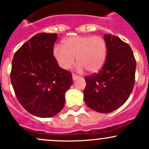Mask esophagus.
Wrapping results in <instances>:
<instances>
[{
  "mask_svg": "<svg viewBox=\"0 0 149 149\" xmlns=\"http://www.w3.org/2000/svg\"><path fill=\"white\" fill-rule=\"evenodd\" d=\"M72 78H73V81H76V80L80 78V76H78V75L73 74L72 75Z\"/></svg>",
  "mask_w": 149,
  "mask_h": 149,
  "instance_id": "1",
  "label": "esophagus"
}]
</instances>
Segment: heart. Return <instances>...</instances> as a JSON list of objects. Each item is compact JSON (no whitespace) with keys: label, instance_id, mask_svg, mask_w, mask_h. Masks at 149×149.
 Wrapping results in <instances>:
<instances>
[{"label":"heart","instance_id":"1","mask_svg":"<svg viewBox=\"0 0 149 149\" xmlns=\"http://www.w3.org/2000/svg\"><path fill=\"white\" fill-rule=\"evenodd\" d=\"M63 46L54 47V56L61 68L68 70L78 62V71L98 72L107 57V44L100 36H74L63 41Z\"/></svg>","mask_w":149,"mask_h":149}]
</instances>
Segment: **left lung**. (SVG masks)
Segmentation results:
<instances>
[{
    "label": "left lung",
    "mask_w": 149,
    "mask_h": 149,
    "mask_svg": "<svg viewBox=\"0 0 149 149\" xmlns=\"http://www.w3.org/2000/svg\"><path fill=\"white\" fill-rule=\"evenodd\" d=\"M107 57L97 74L85 78L83 95L88 107L109 113L121 107L130 97L135 81L136 60L129 45L111 35H104Z\"/></svg>",
    "instance_id": "obj_1"
}]
</instances>
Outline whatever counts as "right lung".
<instances>
[{"label":"right lung","mask_w":149,"mask_h":149,"mask_svg":"<svg viewBox=\"0 0 149 149\" xmlns=\"http://www.w3.org/2000/svg\"><path fill=\"white\" fill-rule=\"evenodd\" d=\"M57 34L38 33L16 52L10 80L19 102L38 117L55 116L64 107L65 93L73 83L70 72L53 54Z\"/></svg>","instance_id":"add662e5"}]
</instances>
